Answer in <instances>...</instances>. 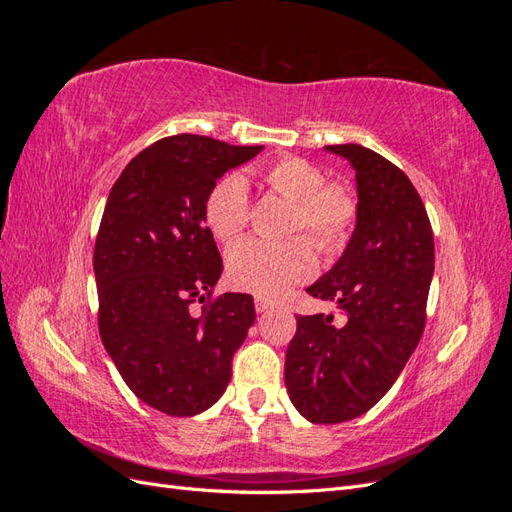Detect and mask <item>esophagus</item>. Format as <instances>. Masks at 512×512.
Segmentation results:
<instances>
[{"label": "esophagus", "mask_w": 512, "mask_h": 512, "mask_svg": "<svg viewBox=\"0 0 512 512\" xmlns=\"http://www.w3.org/2000/svg\"><path fill=\"white\" fill-rule=\"evenodd\" d=\"M254 305H256V312H258V314H262V312H267V309L271 307V303H269L267 299H262V297H256Z\"/></svg>", "instance_id": "1"}]
</instances>
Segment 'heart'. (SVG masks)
<instances>
[{
	"instance_id": "1",
	"label": "heart",
	"mask_w": 512,
	"mask_h": 512,
	"mask_svg": "<svg viewBox=\"0 0 512 512\" xmlns=\"http://www.w3.org/2000/svg\"><path fill=\"white\" fill-rule=\"evenodd\" d=\"M273 192L297 203L290 232H305L322 252L342 250L356 218V200L346 185L327 183L322 170L301 158H284L267 170ZM207 224L220 241H235L250 222V192L241 175H228L207 198ZM230 284L277 299L297 284L307 282L318 269L314 245L299 237L284 243L247 239L226 256Z\"/></svg>"
}]
</instances>
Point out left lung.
<instances>
[{"label":"left lung","instance_id":"8db88e82","mask_svg":"<svg viewBox=\"0 0 512 512\" xmlns=\"http://www.w3.org/2000/svg\"><path fill=\"white\" fill-rule=\"evenodd\" d=\"M356 173V224L344 254L307 288L344 316H297L286 350L290 401L309 423H344L391 389L425 327L433 235L404 170L361 145H329Z\"/></svg>","mask_w":512,"mask_h":512}]
</instances>
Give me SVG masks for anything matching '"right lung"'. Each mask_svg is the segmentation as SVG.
<instances>
[{
	"instance_id": "1",
	"label": "right lung",
	"mask_w": 512,
	"mask_h": 512,
	"mask_svg": "<svg viewBox=\"0 0 512 512\" xmlns=\"http://www.w3.org/2000/svg\"><path fill=\"white\" fill-rule=\"evenodd\" d=\"M262 147L177 134L143 149L108 194L94 250L100 337L123 382L168 416L218 401L232 356L256 320L254 299L226 292L205 303L222 275L207 226L218 179Z\"/></svg>"
}]
</instances>
